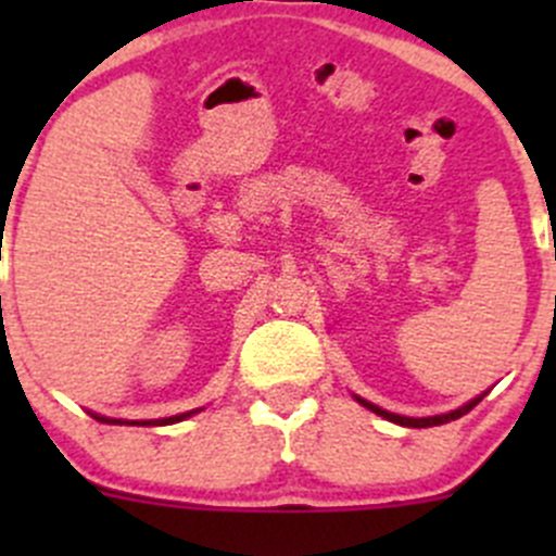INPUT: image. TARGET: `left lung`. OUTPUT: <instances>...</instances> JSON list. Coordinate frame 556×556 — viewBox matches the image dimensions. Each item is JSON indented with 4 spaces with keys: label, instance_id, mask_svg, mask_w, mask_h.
<instances>
[{
    "label": "left lung",
    "instance_id": "left-lung-1",
    "mask_svg": "<svg viewBox=\"0 0 556 556\" xmlns=\"http://www.w3.org/2000/svg\"><path fill=\"white\" fill-rule=\"evenodd\" d=\"M484 395H486V392H481V395H476L473 401L463 403V406L452 408V412H446V414H435V417H403V414L387 412V408L377 406V403L366 401V397H361V395H355V401L361 403V406H366L368 412H374V414H379V417L390 419V422L401 425V428H435V425H446V422H452V419H459V417H463V414H468L470 408H473L476 403H479Z\"/></svg>",
    "mask_w": 556,
    "mask_h": 556
}]
</instances>
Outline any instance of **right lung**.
<instances>
[{
  "instance_id": "obj_1",
  "label": "right lung",
  "mask_w": 556,
  "mask_h": 556,
  "mask_svg": "<svg viewBox=\"0 0 556 556\" xmlns=\"http://www.w3.org/2000/svg\"><path fill=\"white\" fill-rule=\"evenodd\" d=\"M201 408H193V412H185V414H174V417H164V419H112V417H102V414H91L93 419H99V422H106V425H174V422H182V419L193 417V414H199Z\"/></svg>"
}]
</instances>
